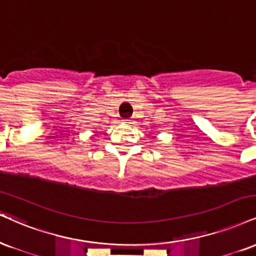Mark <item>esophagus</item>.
Segmentation results:
<instances>
[{
    "label": "esophagus",
    "mask_w": 256,
    "mask_h": 256,
    "mask_svg": "<svg viewBox=\"0 0 256 256\" xmlns=\"http://www.w3.org/2000/svg\"><path fill=\"white\" fill-rule=\"evenodd\" d=\"M124 122H125V124H130V120L126 119V120H124Z\"/></svg>",
    "instance_id": "obj_1"
}]
</instances>
